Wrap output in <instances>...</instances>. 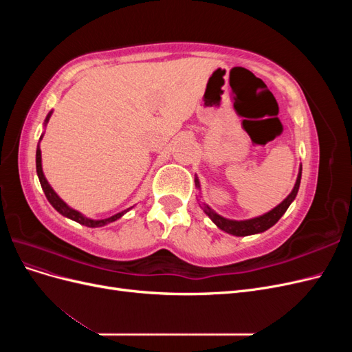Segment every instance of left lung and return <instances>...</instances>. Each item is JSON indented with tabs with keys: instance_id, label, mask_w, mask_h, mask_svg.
Listing matches in <instances>:
<instances>
[{
	"instance_id": "1",
	"label": "left lung",
	"mask_w": 352,
	"mask_h": 352,
	"mask_svg": "<svg viewBox=\"0 0 352 352\" xmlns=\"http://www.w3.org/2000/svg\"><path fill=\"white\" fill-rule=\"evenodd\" d=\"M301 172H302V167H300V173H298L296 184L292 189V192L287 195L278 207H274L272 211L265 212V214H263L260 217L236 221V220H229V219L219 216L217 212L212 211L208 206L202 204V202H201V208L204 210L206 214L216 223L217 228L230 233V235L247 236V235H254V233L264 232V230L270 229L274 225V223H278V220L285 214V211L287 210V207L291 206V202L295 199V197L298 194V189H300V184H301ZM195 185L199 188V182H198L197 177H195Z\"/></svg>"
}]
</instances>
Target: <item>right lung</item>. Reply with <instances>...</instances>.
Listing matches in <instances>:
<instances>
[{"label":"right lung","mask_w":352,"mask_h":352,"mask_svg":"<svg viewBox=\"0 0 352 352\" xmlns=\"http://www.w3.org/2000/svg\"><path fill=\"white\" fill-rule=\"evenodd\" d=\"M50 117H51V111L48 113V116H47V119H45V123H48V120H50ZM42 138V136H41ZM41 141V140H39ZM36 173H38V177H39V182H41V186H42V189H44V194H45V197H47V199L50 201V204L54 207L60 214H63V216H66V217H69V219H72V220H74V221H78V223H80V225H85V226H88V228H100V226H104V225H107V223H111V221H114V220H117V219H120L124 212H127L129 211L131 208H127V210H124V211H122V212H117V214H114V216H111V217H109V219H102V220H92V219H88V217H85V216H82L79 211H76V210H73V208H70L65 201H63L56 192H54V189H52L51 186H50V184L47 182V179H45V176H44V172H42V164H41V148H39V144H38V148H36Z\"/></svg>","instance_id":"add662e5"}]
</instances>
